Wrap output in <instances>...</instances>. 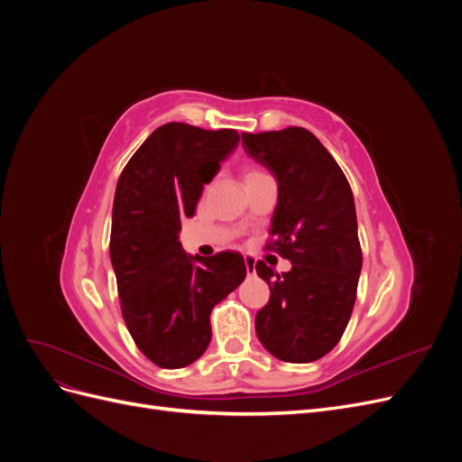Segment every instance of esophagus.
I'll use <instances>...</instances> for the list:
<instances>
[{"mask_svg": "<svg viewBox=\"0 0 462 462\" xmlns=\"http://www.w3.org/2000/svg\"><path fill=\"white\" fill-rule=\"evenodd\" d=\"M245 265H246V273L254 275L256 273V258L254 256H245Z\"/></svg>", "mask_w": 462, "mask_h": 462, "instance_id": "1", "label": "esophagus"}]
</instances>
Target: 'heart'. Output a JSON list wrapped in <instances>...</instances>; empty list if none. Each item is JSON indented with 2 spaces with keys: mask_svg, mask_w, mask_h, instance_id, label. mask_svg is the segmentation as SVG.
Wrapping results in <instances>:
<instances>
[{
  "mask_svg": "<svg viewBox=\"0 0 462 462\" xmlns=\"http://www.w3.org/2000/svg\"><path fill=\"white\" fill-rule=\"evenodd\" d=\"M258 173H260V171H256V170H250V171L246 173V177H250V175H258Z\"/></svg>",
  "mask_w": 462,
  "mask_h": 462,
  "instance_id": "obj_1",
  "label": "heart"
}]
</instances>
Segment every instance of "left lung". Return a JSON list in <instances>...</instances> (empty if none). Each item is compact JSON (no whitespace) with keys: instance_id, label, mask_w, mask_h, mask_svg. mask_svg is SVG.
Returning <instances> with one entry per match:
<instances>
[{"instance_id":"8db88e82","label":"left lung","mask_w":462,"mask_h":462,"mask_svg":"<svg viewBox=\"0 0 462 462\" xmlns=\"http://www.w3.org/2000/svg\"><path fill=\"white\" fill-rule=\"evenodd\" d=\"M243 148L277 180L272 246L292 263L279 275L256 262L272 292L256 314V335L279 360L314 362L339 343L356 300L362 250L353 190L302 127L243 133Z\"/></svg>"}]
</instances>
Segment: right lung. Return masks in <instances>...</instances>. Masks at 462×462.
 I'll list each match as a JSON object with an SVG mask.
<instances>
[{"mask_svg":"<svg viewBox=\"0 0 462 462\" xmlns=\"http://www.w3.org/2000/svg\"><path fill=\"white\" fill-rule=\"evenodd\" d=\"M239 144L233 129L167 123L125 165L111 214L109 256L123 319L136 346L160 368L199 360L212 339L209 314L246 277L239 253L190 256L179 241L202 189Z\"/></svg>","mask_w":462,"mask_h":462,"instance_id":"1","label":"right lung"}]
</instances>
